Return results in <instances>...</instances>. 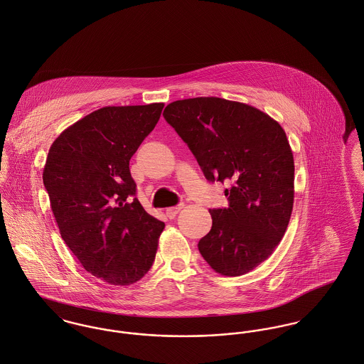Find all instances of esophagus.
<instances>
[{
  "label": "esophagus",
  "mask_w": 364,
  "mask_h": 364,
  "mask_svg": "<svg viewBox=\"0 0 364 364\" xmlns=\"http://www.w3.org/2000/svg\"><path fill=\"white\" fill-rule=\"evenodd\" d=\"M182 208H183V204H178V205H175V207H169V208H166V215L172 220V218H175V215H176Z\"/></svg>",
  "instance_id": "34e87169"
}]
</instances>
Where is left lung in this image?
I'll return each mask as SVG.
<instances>
[{
	"label": "left lung",
	"mask_w": 364,
	"mask_h": 364,
	"mask_svg": "<svg viewBox=\"0 0 364 364\" xmlns=\"http://www.w3.org/2000/svg\"><path fill=\"white\" fill-rule=\"evenodd\" d=\"M166 122L189 146L210 182L231 181L230 205L210 210L213 227L198 252L225 277L267 260L288 228L295 198V163L282 127L263 111L220 97L178 100Z\"/></svg>",
	"instance_id": "1"
}]
</instances>
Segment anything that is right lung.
<instances>
[{
  "label": "right lung",
  "instance_id": "right-lung-1",
  "mask_svg": "<svg viewBox=\"0 0 364 364\" xmlns=\"http://www.w3.org/2000/svg\"><path fill=\"white\" fill-rule=\"evenodd\" d=\"M164 102L102 107L61 133L43 182L61 237L79 263L111 285L141 279L166 224L134 198L129 161L157 125Z\"/></svg>",
  "mask_w": 364,
  "mask_h": 364
}]
</instances>
